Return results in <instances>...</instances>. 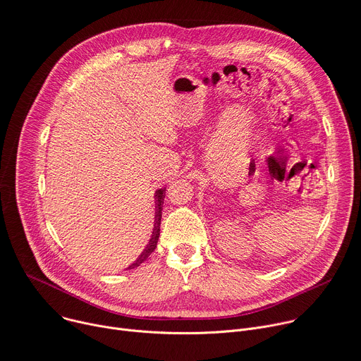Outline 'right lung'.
Returning a JSON list of instances; mask_svg holds the SVG:
<instances>
[{
	"label": "right lung",
	"instance_id": "1",
	"mask_svg": "<svg viewBox=\"0 0 361 361\" xmlns=\"http://www.w3.org/2000/svg\"><path fill=\"white\" fill-rule=\"evenodd\" d=\"M165 188L164 189H158L155 192V200H157V212H155V225H154V232H152V236H151V240L149 243L147 245V247L142 250V253L136 257V260L129 264L126 267V270H130V269H135L137 266H140L143 262H145L151 253L157 249V245H158V240H159V233H161V219H162V204H164V197H165Z\"/></svg>",
	"mask_w": 361,
	"mask_h": 361
}]
</instances>
